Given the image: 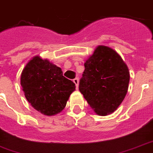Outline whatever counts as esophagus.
I'll return each mask as SVG.
<instances>
[{
	"label": "esophagus",
	"mask_w": 153,
	"mask_h": 153,
	"mask_svg": "<svg viewBox=\"0 0 153 153\" xmlns=\"http://www.w3.org/2000/svg\"><path fill=\"white\" fill-rule=\"evenodd\" d=\"M73 82H74V83L75 84V86L78 88V86H79V79L78 78H75V79H73Z\"/></svg>",
	"instance_id": "1"
}]
</instances>
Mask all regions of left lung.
<instances>
[{"label": "left lung", "mask_w": 153, "mask_h": 153, "mask_svg": "<svg viewBox=\"0 0 153 153\" xmlns=\"http://www.w3.org/2000/svg\"><path fill=\"white\" fill-rule=\"evenodd\" d=\"M84 66L79 91L98 115L115 111L128 91L130 76L125 62L112 48L98 46Z\"/></svg>", "instance_id": "left-lung-1"}]
</instances>
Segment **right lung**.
Listing matches in <instances>:
<instances>
[{
    "label": "right lung",
    "instance_id": "obj_1",
    "mask_svg": "<svg viewBox=\"0 0 153 153\" xmlns=\"http://www.w3.org/2000/svg\"><path fill=\"white\" fill-rule=\"evenodd\" d=\"M20 84L27 102L48 116L62 111L75 90V84L62 75L60 67L39 56L25 66Z\"/></svg>",
    "mask_w": 153,
    "mask_h": 153
}]
</instances>
